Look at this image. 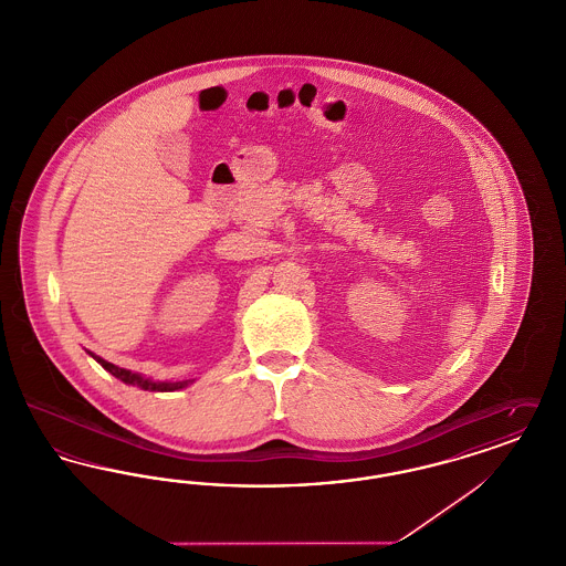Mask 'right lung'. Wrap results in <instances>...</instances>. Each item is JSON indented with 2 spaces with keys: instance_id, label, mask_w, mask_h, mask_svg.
Wrapping results in <instances>:
<instances>
[{
  "instance_id": "add662e5",
  "label": "right lung",
  "mask_w": 566,
  "mask_h": 566,
  "mask_svg": "<svg viewBox=\"0 0 566 566\" xmlns=\"http://www.w3.org/2000/svg\"><path fill=\"white\" fill-rule=\"evenodd\" d=\"M106 371H109L112 376L118 377L120 381H125V384H132V386H137V388H142V390H155V392H171V390H180V388H187L189 384H192V379H185V381H153V379H148V377L139 376V374H134V371H129V369H120V367H116V365H112L108 360H104L102 356H97V354H93V352H88Z\"/></svg>"
}]
</instances>
